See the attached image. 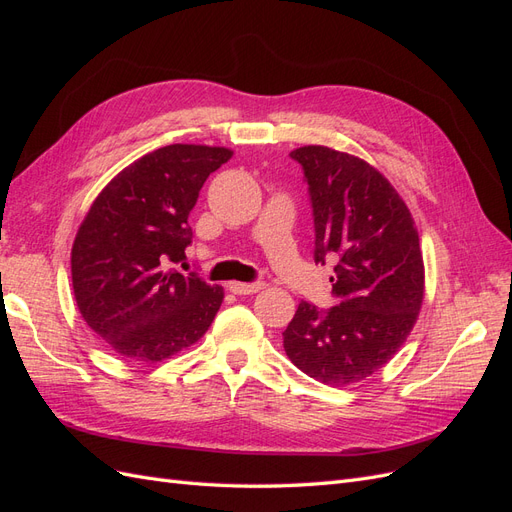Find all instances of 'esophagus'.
Instances as JSON below:
<instances>
[{"instance_id": "esophagus-1", "label": "esophagus", "mask_w": 512, "mask_h": 512, "mask_svg": "<svg viewBox=\"0 0 512 512\" xmlns=\"http://www.w3.org/2000/svg\"><path fill=\"white\" fill-rule=\"evenodd\" d=\"M265 286H267V284H262V282H254V284L230 282V284H228V290L235 292V294H254V292H260Z\"/></svg>"}]
</instances>
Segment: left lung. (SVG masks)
I'll use <instances>...</instances> for the list:
<instances>
[{"instance_id":"8db88e82","label":"left lung","mask_w":512,"mask_h":512,"mask_svg":"<svg viewBox=\"0 0 512 512\" xmlns=\"http://www.w3.org/2000/svg\"><path fill=\"white\" fill-rule=\"evenodd\" d=\"M303 166L314 209V260L335 258L337 305L301 301L284 350L303 374L346 386L376 374L406 342L425 297L412 213L380 170L322 145L290 151Z\"/></svg>"}]
</instances>
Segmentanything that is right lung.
Here are the masks:
<instances>
[{"mask_svg":"<svg viewBox=\"0 0 512 512\" xmlns=\"http://www.w3.org/2000/svg\"><path fill=\"white\" fill-rule=\"evenodd\" d=\"M230 158L226 147H160L123 168L85 215L70 258L74 299L121 359H170L211 327L224 288L168 267L185 260L198 192Z\"/></svg>","mask_w":512,"mask_h":512,"instance_id":"1","label":"right lung"}]
</instances>
